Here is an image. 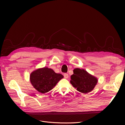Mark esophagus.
<instances>
[{
	"mask_svg": "<svg viewBox=\"0 0 125 125\" xmlns=\"http://www.w3.org/2000/svg\"><path fill=\"white\" fill-rule=\"evenodd\" d=\"M64 77L65 78H67L68 77V74L67 73H65L64 74Z\"/></svg>",
	"mask_w": 125,
	"mask_h": 125,
	"instance_id": "esophagus-1",
	"label": "esophagus"
}]
</instances>
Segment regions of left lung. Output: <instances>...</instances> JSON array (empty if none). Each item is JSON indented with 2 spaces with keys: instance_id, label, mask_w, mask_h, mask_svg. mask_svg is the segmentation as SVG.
I'll return each mask as SVG.
<instances>
[{
  "instance_id": "8db88e82",
  "label": "left lung",
  "mask_w": 125,
  "mask_h": 125,
  "mask_svg": "<svg viewBox=\"0 0 125 125\" xmlns=\"http://www.w3.org/2000/svg\"><path fill=\"white\" fill-rule=\"evenodd\" d=\"M70 83L76 90L82 93H88L94 88L97 83V78L89 74L84 69L75 68L70 76Z\"/></svg>"
}]
</instances>
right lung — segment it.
<instances>
[{"mask_svg": "<svg viewBox=\"0 0 125 125\" xmlns=\"http://www.w3.org/2000/svg\"><path fill=\"white\" fill-rule=\"evenodd\" d=\"M63 75L55 73L53 70L44 67L38 69L30 74V82L34 88L42 94L51 90L61 79Z\"/></svg>", "mask_w": 125, "mask_h": 125, "instance_id": "obj_1", "label": "right lung"}]
</instances>
